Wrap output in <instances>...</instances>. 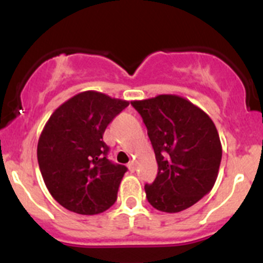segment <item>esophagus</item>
Here are the masks:
<instances>
[{"label":"esophagus","instance_id":"34e87169","mask_svg":"<svg viewBox=\"0 0 263 263\" xmlns=\"http://www.w3.org/2000/svg\"><path fill=\"white\" fill-rule=\"evenodd\" d=\"M127 167H128V170L131 171V172H134L135 168H136V163H135L134 160H131V162L128 163V165H127Z\"/></svg>","mask_w":263,"mask_h":263}]
</instances>
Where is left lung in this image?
Segmentation results:
<instances>
[{
  "label": "left lung",
  "mask_w": 263,
  "mask_h": 263,
  "mask_svg": "<svg viewBox=\"0 0 263 263\" xmlns=\"http://www.w3.org/2000/svg\"><path fill=\"white\" fill-rule=\"evenodd\" d=\"M147 128L158 163L154 182L145 185L147 202L158 211L181 212L212 190L222 146L204 111L177 95L131 101Z\"/></svg>",
  "instance_id": "obj_1"
}]
</instances>
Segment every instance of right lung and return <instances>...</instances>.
I'll list each match as a JSON object with an SVG mask.
<instances>
[{
	"instance_id": "1",
	"label": "right lung",
	"mask_w": 263,
	"mask_h": 263,
	"mask_svg": "<svg viewBox=\"0 0 263 263\" xmlns=\"http://www.w3.org/2000/svg\"><path fill=\"white\" fill-rule=\"evenodd\" d=\"M128 104L85 91L51 114L38 140V165L46 187L64 208L91 216L116 203L127 167L108 159L103 135Z\"/></svg>"
}]
</instances>
